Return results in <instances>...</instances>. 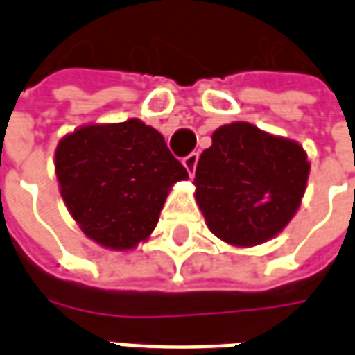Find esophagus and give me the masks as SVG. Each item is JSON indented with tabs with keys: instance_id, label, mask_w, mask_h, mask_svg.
<instances>
[{
	"instance_id": "1",
	"label": "esophagus",
	"mask_w": 355,
	"mask_h": 355,
	"mask_svg": "<svg viewBox=\"0 0 355 355\" xmlns=\"http://www.w3.org/2000/svg\"><path fill=\"white\" fill-rule=\"evenodd\" d=\"M198 159H200V154H198V152H192V154H188L184 159H182V165H184L186 169H188V173H190V175H193L196 165H198Z\"/></svg>"
}]
</instances>
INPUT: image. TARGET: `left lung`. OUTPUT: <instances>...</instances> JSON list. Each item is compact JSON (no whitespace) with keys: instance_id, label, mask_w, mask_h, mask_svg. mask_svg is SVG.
I'll use <instances>...</instances> for the list:
<instances>
[{"instance_id":"8db88e82","label":"left lung","mask_w":355,"mask_h":355,"mask_svg":"<svg viewBox=\"0 0 355 355\" xmlns=\"http://www.w3.org/2000/svg\"><path fill=\"white\" fill-rule=\"evenodd\" d=\"M310 163L297 142L245 121L223 125L196 167V200L209 230L226 243H264L300 205Z\"/></svg>"}]
</instances>
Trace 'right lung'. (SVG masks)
<instances>
[{"label":"right lung","instance_id":"obj_1","mask_svg":"<svg viewBox=\"0 0 355 355\" xmlns=\"http://www.w3.org/2000/svg\"><path fill=\"white\" fill-rule=\"evenodd\" d=\"M55 169L83 234L116 251L154 232L169 188L188 178L162 132L139 119L73 131L58 142Z\"/></svg>","mask_w":355,"mask_h":355}]
</instances>
